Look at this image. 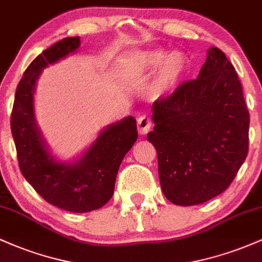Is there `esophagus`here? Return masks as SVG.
Instances as JSON below:
<instances>
[{
    "label": "esophagus",
    "mask_w": 262,
    "mask_h": 262,
    "mask_svg": "<svg viewBox=\"0 0 262 262\" xmlns=\"http://www.w3.org/2000/svg\"><path fill=\"white\" fill-rule=\"evenodd\" d=\"M151 128V119L149 118L148 116L143 114L138 118V132L141 135H145Z\"/></svg>",
    "instance_id": "34e87169"
}]
</instances>
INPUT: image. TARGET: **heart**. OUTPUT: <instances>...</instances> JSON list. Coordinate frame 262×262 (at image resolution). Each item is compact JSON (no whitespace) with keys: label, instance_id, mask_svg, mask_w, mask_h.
<instances>
[{"label":"heart","instance_id":"1","mask_svg":"<svg viewBox=\"0 0 262 262\" xmlns=\"http://www.w3.org/2000/svg\"><path fill=\"white\" fill-rule=\"evenodd\" d=\"M156 69V74L149 93L152 98H159L176 85L185 73V59L180 53L167 54L164 50L154 49L138 53L129 65V75L133 79H140L148 71Z\"/></svg>","mask_w":262,"mask_h":262}]
</instances>
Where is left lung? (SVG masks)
<instances>
[{
	"instance_id": "left-lung-1",
	"label": "left lung",
	"mask_w": 262,
	"mask_h": 262,
	"mask_svg": "<svg viewBox=\"0 0 262 262\" xmlns=\"http://www.w3.org/2000/svg\"><path fill=\"white\" fill-rule=\"evenodd\" d=\"M165 197L177 206L212 200L229 187L249 151L250 116L239 77L225 54L208 50L197 79L152 103Z\"/></svg>"
}]
</instances>
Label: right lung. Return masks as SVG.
<instances>
[{"label":"right lung","mask_w":262,"mask_h":262,"mask_svg":"<svg viewBox=\"0 0 262 262\" xmlns=\"http://www.w3.org/2000/svg\"><path fill=\"white\" fill-rule=\"evenodd\" d=\"M80 47V37L59 40L27 68L14 96L11 130L19 170L32 187L59 208L85 213L101 208L112 197L119 165L138 138L133 117L110 125L74 164L56 162L35 125L33 95L41 70Z\"/></svg>","instance_id":"add662e5"}]
</instances>
